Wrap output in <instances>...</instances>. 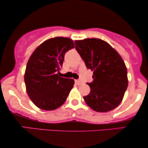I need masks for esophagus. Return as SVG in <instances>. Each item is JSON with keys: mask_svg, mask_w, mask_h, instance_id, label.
<instances>
[{"mask_svg": "<svg viewBox=\"0 0 148 148\" xmlns=\"http://www.w3.org/2000/svg\"><path fill=\"white\" fill-rule=\"evenodd\" d=\"M75 83H76V85H81L82 83H83V82L80 81V80H75Z\"/></svg>", "mask_w": 148, "mask_h": 148, "instance_id": "esophagus-1", "label": "esophagus"}]
</instances>
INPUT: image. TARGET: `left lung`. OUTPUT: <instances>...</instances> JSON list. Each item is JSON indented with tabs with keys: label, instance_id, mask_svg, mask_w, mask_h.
I'll return each instance as SVG.
<instances>
[{
	"label": "left lung",
	"instance_id": "1",
	"mask_svg": "<svg viewBox=\"0 0 148 148\" xmlns=\"http://www.w3.org/2000/svg\"><path fill=\"white\" fill-rule=\"evenodd\" d=\"M74 44L86 67L93 72V80L87 83L90 93L83 97L85 102L97 112L114 109L121 103L128 87L124 61L113 47L100 39L76 40Z\"/></svg>",
	"mask_w": 148,
	"mask_h": 148
}]
</instances>
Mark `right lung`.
Wrapping results in <instances>:
<instances>
[{
    "mask_svg": "<svg viewBox=\"0 0 148 148\" xmlns=\"http://www.w3.org/2000/svg\"><path fill=\"white\" fill-rule=\"evenodd\" d=\"M74 48L71 39L54 37L41 44L30 57L24 83L28 96L38 108L52 111L66 100L74 80L60 77L59 74L65 52Z\"/></svg>",
    "mask_w": 148,
    "mask_h": 148,
    "instance_id": "right-lung-1",
    "label": "right lung"
}]
</instances>
